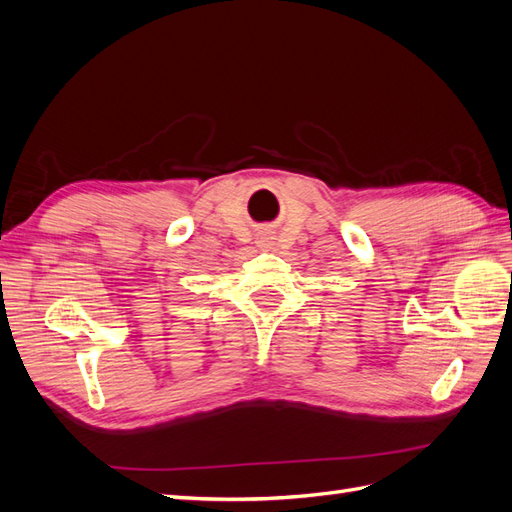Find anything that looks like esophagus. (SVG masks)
Here are the masks:
<instances>
[{"label": "esophagus", "mask_w": 512, "mask_h": 512, "mask_svg": "<svg viewBox=\"0 0 512 512\" xmlns=\"http://www.w3.org/2000/svg\"><path fill=\"white\" fill-rule=\"evenodd\" d=\"M258 247H262V250H269V247H271L269 237H260V239H258Z\"/></svg>", "instance_id": "obj_1"}]
</instances>
